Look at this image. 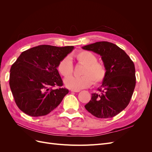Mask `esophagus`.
Segmentation results:
<instances>
[{"label":"esophagus","mask_w":152,"mask_h":152,"mask_svg":"<svg viewBox=\"0 0 152 152\" xmlns=\"http://www.w3.org/2000/svg\"><path fill=\"white\" fill-rule=\"evenodd\" d=\"M72 92H75V93H79L80 92V90H71Z\"/></svg>","instance_id":"34e87169"}]
</instances>
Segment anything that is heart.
<instances>
[{"label": "heart", "instance_id": "1", "mask_svg": "<svg viewBox=\"0 0 152 152\" xmlns=\"http://www.w3.org/2000/svg\"><path fill=\"white\" fill-rule=\"evenodd\" d=\"M76 60L80 64L84 65L80 77L70 76L73 71V66L70 57L63 58L59 62L58 70L64 77H68L64 82L66 87L72 90H79L89 87L93 80L94 83H102L107 75V69L103 64L97 62V57L92 52L82 50L75 56Z\"/></svg>", "mask_w": 152, "mask_h": 152}]
</instances>
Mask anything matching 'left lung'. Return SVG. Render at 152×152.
I'll use <instances>...</instances> for the list:
<instances>
[{"label": "left lung", "instance_id": "left-lung-1", "mask_svg": "<svg viewBox=\"0 0 152 152\" xmlns=\"http://www.w3.org/2000/svg\"><path fill=\"white\" fill-rule=\"evenodd\" d=\"M82 48L99 54L107 69L98 93L92 94L86 109L98 118L117 115L129 103L135 88L134 63L124 50L111 42H97Z\"/></svg>", "mask_w": 152, "mask_h": 152}]
</instances>
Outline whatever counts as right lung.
Listing matches in <instances>:
<instances>
[{
    "label": "right lung",
    "instance_id": "obj_1",
    "mask_svg": "<svg viewBox=\"0 0 152 152\" xmlns=\"http://www.w3.org/2000/svg\"><path fill=\"white\" fill-rule=\"evenodd\" d=\"M73 49L40 45L25 50L18 58L11 68L10 86L22 112L31 117L44 116L60 104L69 91L52 88L63 86L58 63Z\"/></svg>",
    "mask_w": 152,
    "mask_h": 152
}]
</instances>
